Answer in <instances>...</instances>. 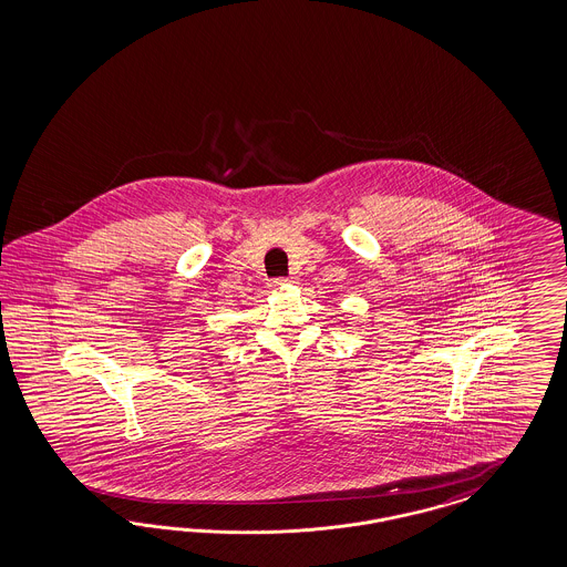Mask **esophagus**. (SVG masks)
<instances>
[{
	"mask_svg": "<svg viewBox=\"0 0 567 567\" xmlns=\"http://www.w3.org/2000/svg\"><path fill=\"white\" fill-rule=\"evenodd\" d=\"M291 282H295V278H292V276H280V278L270 280V287L278 289V287H285V285H291Z\"/></svg>",
	"mask_w": 567,
	"mask_h": 567,
	"instance_id": "1",
	"label": "esophagus"
}]
</instances>
